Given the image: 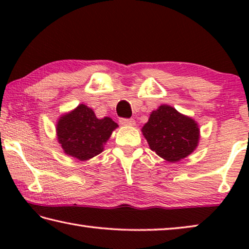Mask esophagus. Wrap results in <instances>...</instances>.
Instances as JSON below:
<instances>
[{
    "mask_svg": "<svg viewBox=\"0 0 249 249\" xmlns=\"http://www.w3.org/2000/svg\"><path fill=\"white\" fill-rule=\"evenodd\" d=\"M120 123L124 126H134L136 122L134 119H120Z\"/></svg>",
    "mask_w": 249,
    "mask_h": 249,
    "instance_id": "34e87169",
    "label": "esophagus"
}]
</instances>
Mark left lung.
I'll return each instance as SVG.
<instances>
[{"label": "left lung", "instance_id": "obj_1", "mask_svg": "<svg viewBox=\"0 0 249 249\" xmlns=\"http://www.w3.org/2000/svg\"><path fill=\"white\" fill-rule=\"evenodd\" d=\"M142 132L150 149L169 162L179 161L193 153L200 138L196 122L169 105H160L151 112Z\"/></svg>", "mask_w": 249, "mask_h": 249}]
</instances>
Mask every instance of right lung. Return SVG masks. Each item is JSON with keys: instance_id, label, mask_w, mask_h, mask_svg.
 I'll return each instance as SVG.
<instances>
[{"instance_id": "1", "label": "right lung", "mask_w": 249, "mask_h": 249, "mask_svg": "<svg viewBox=\"0 0 249 249\" xmlns=\"http://www.w3.org/2000/svg\"><path fill=\"white\" fill-rule=\"evenodd\" d=\"M117 126L109 117L99 120L90 107L80 104L58 120L57 138L65 154L83 161L102 153Z\"/></svg>"}]
</instances>
